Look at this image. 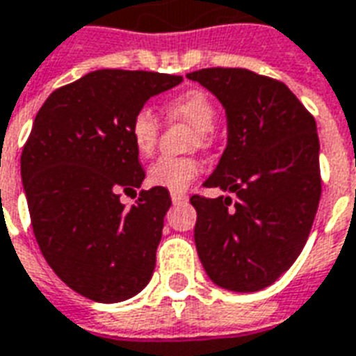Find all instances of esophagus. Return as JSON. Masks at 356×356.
<instances>
[{"instance_id":"obj_1","label":"esophagus","mask_w":356,"mask_h":356,"mask_svg":"<svg viewBox=\"0 0 356 356\" xmlns=\"http://www.w3.org/2000/svg\"><path fill=\"white\" fill-rule=\"evenodd\" d=\"M186 200H188V196H186V194H183V192H172L173 203H184Z\"/></svg>"}]
</instances>
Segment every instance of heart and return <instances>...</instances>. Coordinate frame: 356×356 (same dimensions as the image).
<instances>
[{
  "label": "heart",
  "instance_id": "b5f03b06",
  "mask_svg": "<svg viewBox=\"0 0 356 356\" xmlns=\"http://www.w3.org/2000/svg\"><path fill=\"white\" fill-rule=\"evenodd\" d=\"M168 115L179 121H184L196 130L197 143L207 147L211 138L209 130H213L216 112L211 97L203 91H186L170 100L166 106ZM130 140L132 145L142 156L153 154L156 142H159L160 123L154 112L149 108H142L134 113L130 121ZM202 166L196 159L190 156H162L153 162L147 170V181L154 186L168 188L172 192H183L190 186V183L200 175Z\"/></svg>",
  "mask_w": 356,
  "mask_h": 356
}]
</instances>
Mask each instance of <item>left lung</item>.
<instances>
[{"instance_id": "1", "label": "left lung", "mask_w": 356, "mask_h": 356, "mask_svg": "<svg viewBox=\"0 0 356 356\" xmlns=\"http://www.w3.org/2000/svg\"><path fill=\"white\" fill-rule=\"evenodd\" d=\"M197 81L226 110L227 143L203 183L229 196H192L194 241L211 280L254 293L305 248L321 197L316 119L286 83L246 69H202Z\"/></svg>"}]
</instances>
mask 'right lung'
Returning a JSON list of instances; mask_svg holds the SVG:
<instances>
[{"mask_svg":"<svg viewBox=\"0 0 356 356\" xmlns=\"http://www.w3.org/2000/svg\"><path fill=\"white\" fill-rule=\"evenodd\" d=\"M183 81L145 70L89 72L46 99L22 151L20 173L42 256L61 280L95 302H121L147 286L156 263L166 188L123 205L119 190L145 179L130 121L151 97Z\"/></svg>","mask_w":356,"mask_h":356,"instance_id":"right-lung-1","label":"right lung"}]
</instances>
